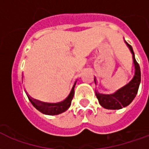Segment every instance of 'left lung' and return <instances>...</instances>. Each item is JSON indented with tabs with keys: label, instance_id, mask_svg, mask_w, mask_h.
Wrapping results in <instances>:
<instances>
[{
	"label": "left lung",
	"instance_id": "obj_1",
	"mask_svg": "<svg viewBox=\"0 0 149 149\" xmlns=\"http://www.w3.org/2000/svg\"><path fill=\"white\" fill-rule=\"evenodd\" d=\"M132 54L133 63L135 66V75L133 79L127 85L120 88L116 93L113 94H100L96 93L100 105L109 109H119L122 107L129 106L134 99L138 91L139 86L141 83V70L138 63L136 62L134 52L131 45L125 42Z\"/></svg>",
	"mask_w": 149,
	"mask_h": 149
}]
</instances>
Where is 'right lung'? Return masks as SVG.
<instances>
[{
	"label": "right lung",
	"instance_id": "add662e5",
	"mask_svg": "<svg viewBox=\"0 0 149 149\" xmlns=\"http://www.w3.org/2000/svg\"><path fill=\"white\" fill-rule=\"evenodd\" d=\"M74 86H75V83L74 85L72 90L70 91L69 96L66 98V99L61 102L55 103V104H49V103H44L36 101V100L31 99V97H29V101L33 105L36 109L41 113H43L44 114L48 115H57L63 113L67 110L69 107H70V104H71V101L73 99L74 94Z\"/></svg>",
	"mask_w": 149,
	"mask_h": 149
}]
</instances>
